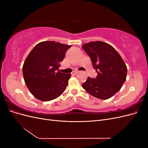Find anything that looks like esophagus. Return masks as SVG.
I'll return each instance as SVG.
<instances>
[{
  "label": "esophagus",
  "mask_w": 148,
  "mask_h": 148,
  "mask_svg": "<svg viewBox=\"0 0 148 148\" xmlns=\"http://www.w3.org/2000/svg\"><path fill=\"white\" fill-rule=\"evenodd\" d=\"M77 73V71H73L72 73H71V75H76Z\"/></svg>",
  "instance_id": "esophagus-1"
}]
</instances>
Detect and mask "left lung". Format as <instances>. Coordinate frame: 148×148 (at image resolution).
Segmentation results:
<instances>
[{
    "instance_id": "1",
    "label": "left lung",
    "mask_w": 148,
    "mask_h": 148,
    "mask_svg": "<svg viewBox=\"0 0 148 148\" xmlns=\"http://www.w3.org/2000/svg\"><path fill=\"white\" fill-rule=\"evenodd\" d=\"M90 57L96 78L88 77L82 87L89 95L101 99H108L117 93L126 80L127 67L114 47L102 41L82 46Z\"/></svg>"
}]
</instances>
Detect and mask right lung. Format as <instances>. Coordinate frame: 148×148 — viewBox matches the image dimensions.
I'll return each instance as SVG.
<instances>
[{
    "label": "right lung",
    "instance_id": "1",
    "mask_svg": "<svg viewBox=\"0 0 148 148\" xmlns=\"http://www.w3.org/2000/svg\"><path fill=\"white\" fill-rule=\"evenodd\" d=\"M70 47L71 45L42 41L36 44L26 57L23 65V78L26 86L36 99L49 101L65 91L71 74L57 70Z\"/></svg>",
    "mask_w": 148,
    "mask_h": 148
}]
</instances>
